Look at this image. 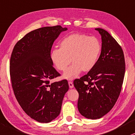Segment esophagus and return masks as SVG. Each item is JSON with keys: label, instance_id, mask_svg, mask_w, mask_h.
Wrapping results in <instances>:
<instances>
[{"label": "esophagus", "instance_id": "esophagus-1", "mask_svg": "<svg viewBox=\"0 0 135 135\" xmlns=\"http://www.w3.org/2000/svg\"><path fill=\"white\" fill-rule=\"evenodd\" d=\"M69 87L70 88H73V83L72 81H69Z\"/></svg>", "mask_w": 135, "mask_h": 135}]
</instances>
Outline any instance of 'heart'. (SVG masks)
<instances>
[{
    "label": "heart",
    "instance_id": "obj_1",
    "mask_svg": "<svg viewBox=\"0 0 135 135\" xmlns=\"http://www.w3.org/2000/svg\"><path fill=\"white\" fill-rule=\"evenodd\" d=\"M102 43L98 38L83 33H73L61 41L60 49H54L50 60L58 70L65 71L63 77L73 80L80 73L88 72L95 67L102 54Z\"/></svg>",
    "mask_w": 135,
    "mask_h": 135
}]
</instances>
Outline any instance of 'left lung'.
<instances>
[{
	"label": "left lung",
	"instance_id": "8db88e82",
	"mask_svg": "<svg viewBox=\"0 0 135 135\" xmlns=\"http://www.w3.org/2000/svg\"><path fill=\"white\" fill-rule=\"evenodd\" d=\"M102 36V50L91 70L73 81L79 94L78 109L81 115L96 120L112 110L117 102L125 72L123 50L108 32L97 28Z\"/></svg>",
	"mask_w": 135,
	"mask_h": 135
}]
</instances>
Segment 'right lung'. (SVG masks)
<instances>
[{
	"label": "right lung",
	"mask_w": 135,
	"mask_h": 135,
	"mask_svg": "<svg viewBox=\"0 0 135 135\" xmlns=\"http://www.w3.org/2000/svg\"><path fill=\"white\" fill-rule=\"evenodd\" d=\"M66 28L45 27L29 32L17 42L10 60L12 86L23 110L33 120L49 123L60 113L66 80L50 83L60 74L50 60L54 41Z\"/></svg>",
	"instance_id": "obj_1"
}]
</instances>
